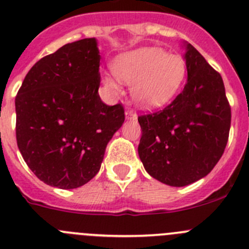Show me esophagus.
<instances>
[{
    "instance_id": "obj_1",
    "label": "esophagus",
    "mask_w": 249,
    "mask_h": 249,
    "mask_svg": "<svg viewBox=\"0 0 249 249\" xmlns=\"http://www.w3.org/2000/svg\"><path fill=\"white\" fill-rule=\"evenodd\" d=\"M125 117H126V119H136L137 115L136 113L134 112V109H127L126 112H125Z\"/></svg>"
}]
</instances>
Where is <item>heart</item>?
Instances as JSON below:
<instances>
[{
    "mask_svg": "<svg viewBox=\"0 0 249 249\" xmlns=\"http://www.w3.org/2000/svg\"><path fill=\"white\" fill-rule=\"evenodd\" d=\"M113 71L120 80L132 85V98L144 109L168 103L180 90L187 73L181 55L168 54L156 47H141L122 53L113 62ZM117 78L110 74L103 76V83L113 93L120 91Z\"/></svg>",
    "mask_w": 249,
    "mask_h": 249,
    "instance_id": "b5f03b06",
    "label": "heart"
}]
</instances>
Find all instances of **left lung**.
<instances>
[{
	"instance_id": "left-lung-1",
	"label": "left lung",
	"mask_w": 249,
	"mask_h": 249,
	"mask_svg": "<svg viewBox=\"0 0 249 249\" xmlns=\"http://www.w3.org/2000/svg\"><path fill=\"white\" fill-rule=\"evenodd\" d=\"M185 88L164 109L139 117V156L147 173L169 186L208 175L225 151L231 108L221 75L185 42Z\"/></svg>"
}]
</instances>
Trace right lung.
<instances>
[{"label": "right lung", "instance_id": "add662e5", "mask_svg": "<svg viewBox=\"0 0 249 249\" xmlns=\"http://www.w3.org/2000/svg\"><path fill=\"white\" fill-rule=\"evenodd\" d=\"M100 59L95 37L67 43L34 64L16 97L19 151L53 187L88 183L125 120L120 103L107 106L98 95Z\"/></svg>", "mask_w": 249, "mask_h": 249}]
</instances>
